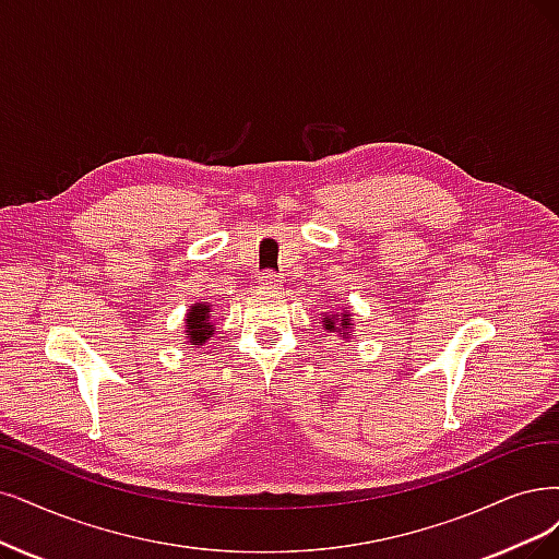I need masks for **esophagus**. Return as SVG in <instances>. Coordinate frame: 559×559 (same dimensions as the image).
Instances as JSON below:
<instances>
[{"mask_svg": "<svg viewBox=\"0 0 559 559\" xmlns=\"http://www.w3.org/2000/svg\"><path fill=\"white\" fill-rule=\"evenodd\" d=\"M258 285L264 287V290H272V287L281 285V276L276 272H264L258 276Z\"/></svg>", "mask_w": 559, "mask_h": 559, "instance_id": "34e87169", "label": "esophagus"}]
</instances>
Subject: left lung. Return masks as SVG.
Instances as JSON below:
<instances>
[{
	"mask_svg": "<svg viewBox=\"0 0 559 559\" xmlns=\"http://www.w3.org/2000/svg\"><path fill=\"white\" fill-rule=\"evenodd\" d=\"M322 326L326 332H336L343 338L353 336V320H349V313H336V316H322Z\"/></svg>",
	"mask_w": 559,
	"mask_h": 559,
	"instance_id": "obj_1",
	"label": "left lung"
}]
</instances>
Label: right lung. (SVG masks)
Wrapping results in <instances>:
<instances>
[{
    "mask_svg": "<svg viewBox=\"0 0 559 559\" xmlns=\"http://www.w3.org/2000/svg\"><path fill=\"white\" fill-rule=\"evenodd\" d=\"M186 341L191 345H202L212 338L214 322H212V306L210 304H193L186 313Z\"/></svg>",
    "mask_w": 559,
    "mask_h": 559,
    "instance_id": "1",
    "label": "right lung"
}]
</instances>
